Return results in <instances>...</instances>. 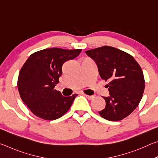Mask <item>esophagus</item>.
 I'll return each mask as SVG.
<instances>
[{"label": "esophagus", "mask_w": 158, "mask_h": 158, "mask_svg": "<svg viewBox=\"0 0 158 158\" xmlns=\"http://www.w3.org/2000/svg\"><path fill=\"white\" fill-rule=\"evenodd\" d=\"M85 98H86L87 99H89V100H93V98H94L95 97L93 95H84Z\"/></svg>", "instance_id": "obj_1"}]
</instances>
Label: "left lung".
I'll return each mask as SVG.
<instances>
[{"instance_id": "8db88e82", "label": "left lung", "mask_w": 158, "mask_h": 158, "mask_svg": "<svg viewBox=\"0 0 158 158\" xmlns=\"http://www.w3.org/2000/svg\"><path fill=\"white\" fill-rule=\"evenodd\" d=\"M94 60L100 76L105 81L109 97H103L105 108L100 116L111 121L125 118L137 107L145 88L143 74L140 65L129 53L116 48L104 46L85 51Z\"/></svg>"}]
</instances>
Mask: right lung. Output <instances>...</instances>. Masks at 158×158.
I'll use <instances>...</instances> for the list:
<instances>
[{
  "mask_svg": "<svg viewBox=\"0 0 158 158\" xmlns=\"http://www.w3.org/2000/svg\"><path fill=\"white\" fill-rule=\"evenodd\" d=\"M81 49H45L30 56L19 72L17 86L21 98L36 116L52 121L68 111L77 94L64 97L54 89L66 61L78 56Z\"/></svg>",
  "mask_w": 158,
  "mask_h": 158,
  "instance_id": "add662e5",
  "label": "right lung"
}]
</instances>
